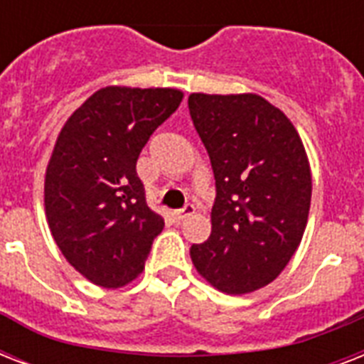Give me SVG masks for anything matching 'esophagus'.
<instances>
[{
	"label": "esophagus",
	"instance_id": "34e87169",
	"mask_svg": "<svg viewBox=\"0 0 364 364\" xmlns=\"http://www.w3.org/2000/svg\"><path fill=\"white\" fill-rule=\"evenodd\" d=\"M194 211H196V208H194L193 204H188V205H185L183 210L176 211V213H173V217H176L177 221H185V219H188V217L194 215Z\"/></svg>",
	"mask_w": 364,
	"mask_h": 364
}]
</instances>
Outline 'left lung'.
<instances>
[{"mask_svg":"<svg viewBox=\"0 0 364 364\" xmlns=\"http://www.w3.org/2000/svg\"><path fill=\"white\" fill-rule=\"evenodd\" d=\"M188 111L215 176L211 234L191 259L223 293L272 283L299 249L311 200V171L299 132L257 94L188 96Z\"/></svg>","mask_w":364,"mask_h":364,"instance_id":"8db88e82","label":"left lung"}]
</instances>
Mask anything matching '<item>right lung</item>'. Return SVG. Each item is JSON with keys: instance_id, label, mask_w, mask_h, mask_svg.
<instances>
[{"instance_id": "obj_1", "label": "right lung", "mask_w": 364, "mask_h": 364, "mask_svg": "<svg viewBox=\"0 0 364 364\" xmlns=\"http://www.w3.org/2000/svg\"><path fill=\"white\" fill-rule=\"evenodd\" d=\"M181 100L177 88H100L60 130L45 173V213L65 260L94 285L134 282L164 228L145 202L136 162Z\"/></svg>"}]
</instances>
